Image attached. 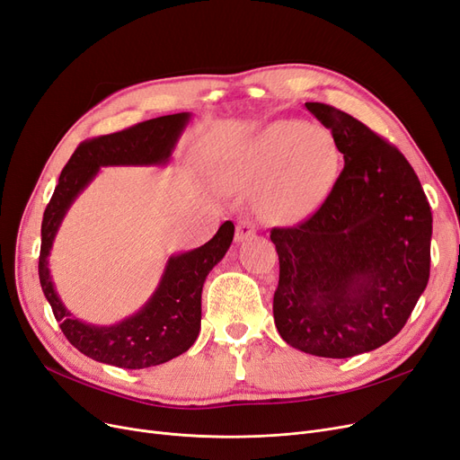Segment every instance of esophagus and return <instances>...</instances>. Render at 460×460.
<instances>
[{
	"mask_svg": "<svg viewBox=\"0 0 460 460\" xmlns=\"http://www.w3.org/2000/svg\"><path fill=\"white\" fill-rule=\"evenodd\" d=\"M255 236V224L252 219H241V222L236 224V233H234V241L236 243H244L248 238Z\"/></svg>",
	"mask_w": 460,
	"mask_h": 460,
	"instance_id": "obj_1",
	"label": "esophagus"
}]
</instances>
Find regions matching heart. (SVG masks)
<instances>
[{
  "mask_svg": "<svg viewBox=\"0 0 460 460\" xmlns=\"http://www.w3.org/2000/svg\"><path fill=\"white\" fill-rule=\"evenodd\" d=\"M341 169L329 129L298 119H278L259 131L222 165L224 181L257 193L261 214L295 224L323 205Z\"/></svg>",
  "mask_w": 460,
  "mask_h": 460,
  "instance_id": "b5f03b06",
  "label": "heart"
}]
</instances>
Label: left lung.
Segmentation results:
<instances>
[{"label": "left lung", "mask_w": 460, "mask_h": 460, "mask_svg": "<svg viewBox=\"0 0 460 460\" xmlns=\"http://www.w3.org/2000/svg\"><path fill=\"white\" fill-rule=\"evenodd\" d=\"M306 109L331 129L344 169L308 219L274 227V323L310 355L346 358L406 325L430 274L432 212L408 159L348 112Z\"/></svg>", "instance_id": "left-lung-1"}]
</instances>
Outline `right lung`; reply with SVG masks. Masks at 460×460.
I'll return each mask as SVG.
<instances>
[{"label": "right lung", "mask_w": 460, "mask_h": 460, "mask_svg": "<svg viewBox=\"0 0 460 460\" xmlns=\"http://www.w3.org/2000/svg\"><path fill=\"white\" fill-rule=\"evenodd\" d=\"M190 122V112L146 119L118 133L102 135L76 146L59 174L41 224L39 279L56 322L67 341L86 357L119 368H148L188 351L201 329V293L208 272L222 261L234 234L226 222L201 248L169 257L148 303L111 327L88 325L59 301L49 270L54 236L69 207L105 165H165L178 137Z\"/></svg>", "instance_id": "obj_1"}]
</instances>
